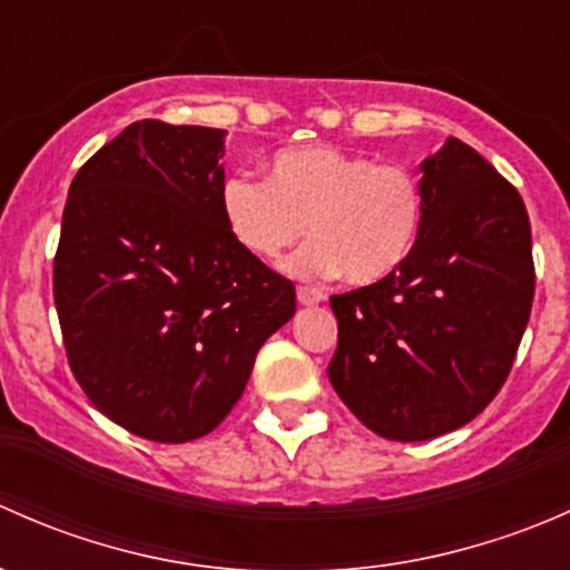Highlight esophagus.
<instances>
[{"mask_svg": "<svg viewBox=\"0 0 570 570\" xmlns=\"http://www.w3.org/2000/svg\"><path fill=\"white\" fill-rule=\"evenodd\" d=\"M322 301H325V292L317 289V286H297V303L301 306H317Z\"/></svg>", "mask_w": 570, "mask_h": 570, "instance_id": "esophagus-1", "label": "esophagus"}]
</instances>
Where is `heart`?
I'll return each instance as SVG.
<instances>
[{
  "instance_id": "1",
  "label": "heart",
  "mask_w": 570,
  "mask_h": 570,
  "mask_svg": "<svg viewBox=\"0 0 570 570\" xmlns=\"http://www.w3.org/2000/svg\"><path fill=\"white\" fill-rule=\"evenodd\" d=\"M228 234L256 262H275L312 232L289 262L303 278L344 273L381 284L413 256L424 220L422 178L407 165L377 163L336 146H292L269 157L264 181L232 174L220 184Z\"/></svg>"
}]
</instances>
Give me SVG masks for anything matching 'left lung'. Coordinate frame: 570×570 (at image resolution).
I'll use <instances>...</instances> for the list:
<instances>
[{"mask_svg": "<svg viewBox=\"0 0 570 570\" xmlns=\"http://www.w3.org/2000/svg\"><path fill=\"white\" fill-rule=\"evenodd\" d=\"M413 256L381 284L331 297L327 377L392 441L452 433L485 411L519 353L534 297L530 215L519 189L450 137L422 163Z\"/></svg>", "mask_w": 570, "mask_h": 570, "instance_id": "obj_1", "label": "left lung"}]
</instances>
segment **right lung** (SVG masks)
I'll return each mask as SVG.
<instances>
[{"instance_id": "add662e5", "label": "right lung", "mask_w": 570, "mask_h": 570, "mask_svg": "<svg viewBox=\"0 0 570 570\" xmlns=\"http://www.w3.org/2000/svg\"><path fill=\"white\" fill-rule=\"evenodd\" d=\"M223 129L137 120L73 176L55 253L68 366L140 439L212 433L295 284L239 248L220 215Z\"/></svg>"}]
</instances>
